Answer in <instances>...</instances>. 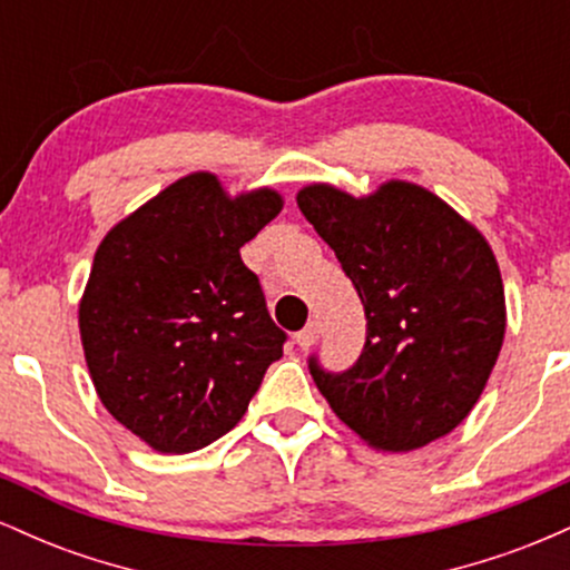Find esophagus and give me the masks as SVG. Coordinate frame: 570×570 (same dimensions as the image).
Wrapping results in <instances>:
<instances>
[{
	"instance_id": "34e87169",
	"label": "esophagus",
	"mask_w": 570,
	"mask_h": 570,
	"mask_svg": "<svg viewBox=\"0 0 570 570\" xmlns=\"http://www.w3.org/2000/svg\"><path fill=\"white\" fill-rule=\"evenodd\" d=\"M294 340H297L299 348H311V345L318 340V324L311 322L303 332H297V335H294Z\"/></svg>"
}]
</instances>
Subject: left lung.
<instances>
[{"mask_svg":"<svg viewBox=\"0 0 570 570\" xmlns=\"http://www.w3.org/2000/svg\"><path fill=\"white\" fill-rule=\"evenodd\" d=\"M303 217L335 252L367 316V343L332 375L311 358L330 407L362 442L407 453L450 434L495 367L507 299L490 244L431 189L404 179L356 195L297 193Z\"/></svg>","mask_w":570,"mask_h":570,"instance_id":"left-lung-1","label":"left lung"}]
</instances>
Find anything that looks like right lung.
<instances>
[{"mask_svg":"<svg viewBox=\"0 0 570 570\" xmlns=\"http://www.w3.org/2000/svg\"><path fill=\"white\" fill-rule=\"evenodd\" d=\"M284 198L230 195L195 171L104 235L80 299V340L101 404L158 453L225 436L284 356L259 278L240 259Z\"/></svg>","mask_w":570,"mask_h":570,"instance_id":"add662e5","label":"right lung"}]
</instances>
